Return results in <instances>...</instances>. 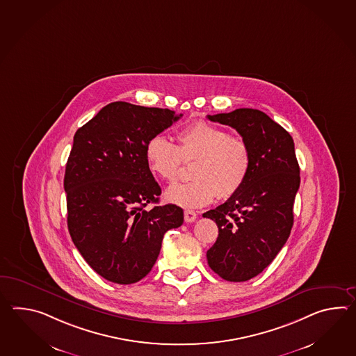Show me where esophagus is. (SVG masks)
Here are the masks:
<instances>
[{
    "instance_id": "obj_1",
    "label": "esophagus",
    "mask_w": 356,
    "mask_h": 356,
    "mask_svg": "<svg viewBox=\"0 0 356 356\" xmlns=\"http://www.w3.org/2000/svg\"><path fill=\"white\" fill-rule=\"evenodd\" d=\"M184 218H185V222H191L195 221L197 220V213L194 212V211H191V209H186L185 212H184Z\"/></svg>"
}]
</instances>
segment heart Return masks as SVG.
Wrapping results in <instances>:
<instances>
[{
    "mask_svg": "<svg viewBox=\"0 0 356 356\" xmlns=\"http://www.w3.org/2000/svg\"><path fill=\"white\" fill-rule=\"evenodd\" d=\"M177 145L162 135L150 138L145 159L150 172L166 182L177 180L182 161H194L193 181L175 184L167 202L182 208H200L216 197L229 199L244 186L252 170V150L238 136L206 121H195L176 134Z\"/></svg>",
    "mask_w": 356,
    "mask_h": 356,
    "instance_id": "1",
    "label": "heart"
}]
</instances>
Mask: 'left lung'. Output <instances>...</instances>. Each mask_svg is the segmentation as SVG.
I'll return each instance as SVG.
<instances>
[{
    "instance_id": "8db88e82",
    "label": "left lung",
    "mask_w": 356,
    "mask_h": 356,
    "mask_svg": "<svg viewBox=\"0 0 356 356\" xmlns=\"http://www.w3.org/2000/svg\"><path fill=\"white\" fill-rule=\"evenodd\" d=\"M207 118L234 127L252 150L244 186L203 214L218 226L207 252L209 267L226 281L243 282L267 268L290 236L300 168L293 136L264 112L237 108Z\"/></svg>"
}]
</instances>
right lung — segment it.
Wrapping results in <instances>:
<instances>
[{
  "instance_id": "obj_1",
  "label": "right lung",
  "mask_w": 356,
  "mask_h": 356,
  "mask_svg": "<svg viewBox=\"0 0 356 356\" xmlns=\"http://www.w3.org/2000/svg\"><path fill=\"white\" fill-rule=\"evenodd\" d=\"M181 116L112 102L74 135L63 179L67 227L83 258L107 281H140L157 261L163 235L184 222L180 207L159 206L161 188L145 159L150 138ZM149 202L155 207L145 210Z\"/></svg>"
}]
</instances>
